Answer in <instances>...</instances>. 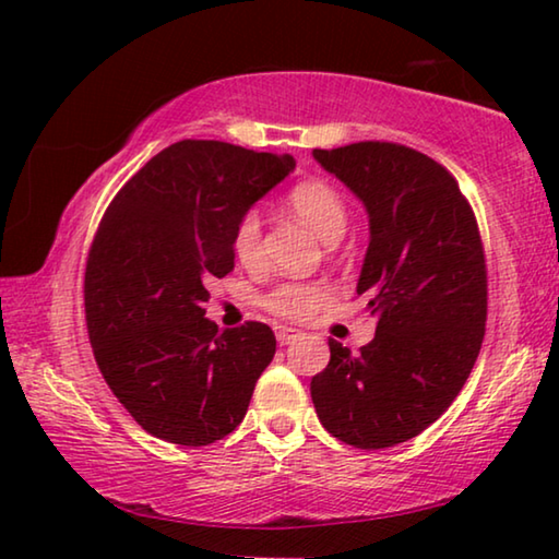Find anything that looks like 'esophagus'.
Here are the masks:
<instances>
[{"label": "esophagus", "instance_id": "1", "mask_svg": "<svg viewBox=\"0 0 559 559\" xmlns=\"http://www.w3.org/2000/svg\"><path fill=\"white\" fill-rule=\"evenodd\" d=\"M276 337H278L281 345H293V343H296V340L302 337V333H300V330H296V328H278L276 330Z\"/></svg>", "mask_w": 559, "mask_h": 559}]
</instances>
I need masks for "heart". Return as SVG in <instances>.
<instances>
[{"mask_svg": "<svg viewBox=\"0 0 559 559\" xmlns=\"http://www.w3.org/2000/svg\"><path fill=\"white\" fill-rule=\"evenodd\" d=\"M290 212L308 224L320 239L335 241L345 234L347 206L333 185L308 179L288 192ZM231 249L243 269L263 266V226L257 212H246L234 226ZM330 300V286L323 281H286L261 298L269 313L286 320H308Z\"/></svg>", "mask_w": 559, "mask_h": 559, "instance_id": "1", "label": "heart"}]
</instances>
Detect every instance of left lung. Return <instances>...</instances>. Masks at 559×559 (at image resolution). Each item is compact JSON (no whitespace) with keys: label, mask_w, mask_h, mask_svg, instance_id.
I'll return each instance as SVG.
<instances>
[{"label":"left lung","mask_w":559,"mask_h":559,"mask_svg":"<svg viewBox=\"0 0 559 559\" xmlns=\"http://www.w3.org/2000/svg\"><path fill=\"white\" fill-rule=\"evenodd\" d=\"M313 157L370 214L357 293L377 333L357 355L330 340L310 396L335 439L386 449L437 421L476 365L488 313L478 222L449 169L406 145L365 140Z\"/></svg>","instance_id":"left-lung-1"}]
</instances>
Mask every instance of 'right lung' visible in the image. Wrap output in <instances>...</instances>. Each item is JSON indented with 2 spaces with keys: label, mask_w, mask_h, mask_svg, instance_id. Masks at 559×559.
I'll list each match as a JSON object with an SVG mask.
<instances>
[{
  "label": "right lung",
  "mask_w": 559,
  "mask_h": 559,
  "mask_svg": "<svg viewBox=\"0 0 559 559\" xmlns=\"http://www.w3.org/2000/svg\"><path fill=\"white\" fill-rule=\"evenodd\" d=\"M290 155L179 140L112 197L93 236L83 306L110 392L147 433L210 447L239 427L276 355L257 320L219 330L206 283L234 271V226L293 169Z\"/></svg>",
  "instance_id": "obj_1"
}]
</instances>
